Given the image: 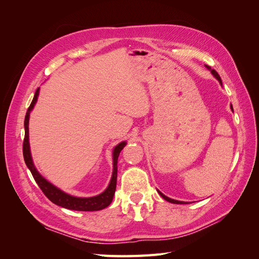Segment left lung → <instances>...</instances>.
<instances>
[{"label":"left lung","instance_id":"8db88e82","mask_svg":"<svg viewBox=\"0 0 259 259\" xmlns=\"http://www.w3.org/2000/svg\"><path fill=\"white\" fill-rule=\"evenodd\" d=\"M207 69H209L210 70V72H211V74H213L216 79L218 80V82L221 83V85H223V82H222V79H221V76L218 75V73L215 71V70H211L210 69V67H208V66H205ZM230 108H231V110L233 111V108H232V106H230ZM158 192H159V194L161 195V197L164 199V200H166L167 202H170V203H174V204H187V202L185 203V202H183V201H177V200H174V199H170V198H168V197H166V195H164L161 191H159L158 190Z\"/></svg>","mask_w":259,"mask_h":259}]
</instances>
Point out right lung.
I'll list each match as a JSON object with an SVG mask.
<instances>
[{
    "label": "right lung",
    "mask_w": 259,
    "mask_h": 259,
    "mask_svg": "<svg viewBox=\"0 0 259 259\" xmlns=\"http://www.w3.org/2000/svg\"><path fill=\"white\" fill-rule=\"evenodd\" d=\"M38 93H40V88L35 91L34 97L32 99L30 107L28 108V111L25 117V139H23V146H22V152H23V159H25L26 165L30 169L31 174H32L34 180L38 187L41 188L43 193L51 200L54 204L58 206L65 207L72 210H83V211H92V210H100L104 209L107 206L110 205V203L113 200V195L115 192L116 187V176H117V158L122 151V149L126 146V142H122L119 145H116L112 151V160H113V169H112V176L109 183L108 187L104 192H101L95 197L91 198H79L74 197V195L68 194L60 190L59 188L54 186L50 183L48 179H45L40 173H38L36 167L34 166V163L32 160V155L30 151V144H29V117L30 113L34 108L36 100L38 97Z\"/></svg>",
    "instance_id": "1"
}]
</instances>
